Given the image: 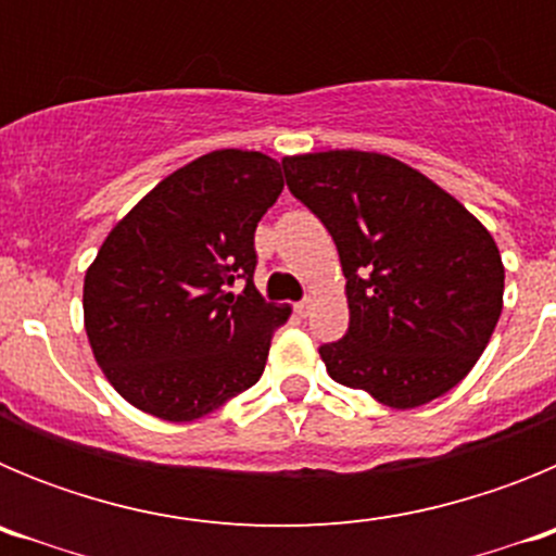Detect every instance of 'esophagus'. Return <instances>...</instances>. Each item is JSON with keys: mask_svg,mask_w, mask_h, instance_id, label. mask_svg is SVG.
Returning a JSON list of instances; mask_svg holds the SVG:
<instances>
[{"mask_svg": "<svg viewBox=\"0 0 556 556\" xmlns=\"http://www.w3.org/2000/svg\"><path fill=\"white\" fill-rule=\"evenodd\" d=\"M312 306H314L312 298H303V301L298 303V314H301V317H308V314H312Z\"/></svg>", "mask_w": 556, "mask_h": 556, "instance_id": "34e87169", "label": "esophagus"}]
</instances>
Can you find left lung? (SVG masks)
Returning a JSON list of instances; mask_svg holds the SVG:
<instances>
[{"label": "left lung", "mask_w": 556, "mask_h": 556, "mask_svg": "<svg viewBox=\"0 0 556 556\" xmlns=\"http://www.w3.org/2000/svg\"><path fill=\"white\" fill-rule=\"evenodd\" d=\"M287 186L320 217L345 273L351 326L320 348L328 376L392 409L454 390L504 306L493 236L404 161L362 150L287 155Z\"/></svg>", "instance_id": "8db88e82"}]
</instances>
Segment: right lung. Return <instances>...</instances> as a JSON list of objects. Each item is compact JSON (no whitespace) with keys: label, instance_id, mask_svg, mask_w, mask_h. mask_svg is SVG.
Here are the masks:
<instances>
[{"label":"right lung","instance_id":"right-lung-1","mask_svg":"<svg viewBox=\"0 0 556 556\" xmlns=\"http://www.w3.org/2000/svg\"><path fill=\"white\" fill-rule=\"evenodd\" d=\"M283 189L278 161L214 150L180 166L113 225L83 283L86 333L113 390L189 424L262 378L292 308L253 283L258 219ZM244 280L242 295L229 287Z\"/></svg>","mask_w":556,"mask_h":556}]
</instances>
